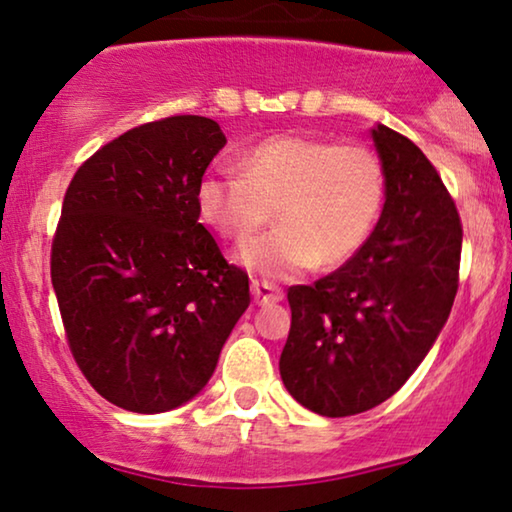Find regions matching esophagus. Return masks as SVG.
Wrapping results in <instances>:
<instances>
[{"mask_svg": "<svg viewBox=\"0 0 512 512\" xmlns=\"http://www.w3.org/2000/svg\"><path fill=\"white\" fill-rule=\"evenodd\" d=\"M251 296H254L256 305H272V303H279V300L284 298V293L275 284L258 282V279H254V282H251Z\"/></svg>", "mask_w": 512, "mask_h": 512, "instance_id": "esophagus-1", "label": "esophagus"}]
</instances>
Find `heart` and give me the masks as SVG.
Here are the masks:
<instances>
[{
  "label": "heart",
  "mask_w": 512,
  "mask_h": 512,
  "mask_svg": "<svg viewBox=\"0 0 512 512\" xmlns=\"http://www.w3.org/2000/svg\"><path fill=\"white\" fill-rule=\"evenodd\" d=\"M237 170L202 174L198 212L216 233L244 244L272 219L279 228L247 244L240 261L263 277H293L349 261L380 221L387 170L366 144L272 135L247 146Z\"/></svg>",
  "instance_id": "1"
}]
</instances>
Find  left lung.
I'll use <instances>...</instances> for the list:
<instances>
[{"label":"left lung","mask_w":512,"mask_h":512,"mask_svg":"<svg viewBox=\"0 0 512 512\" xmlns=\"http://www.w3.org/2000/svg\"><path fill=\"white\" fill-rule=\"evenodd\" d=\"M387 200L368 242L312 286H291L284 387L307 410L349 417L387 401L415 373L450 317L461 221L422 149L377 123Z\"/></svg>","instance_id":"1"}]
</instances>
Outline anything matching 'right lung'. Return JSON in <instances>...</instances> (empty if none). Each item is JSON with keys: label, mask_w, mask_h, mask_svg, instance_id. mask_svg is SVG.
I'll list each match as a JSON object with an SVG mask.
<instances>
[{"label": "right lung", "mask_w": 512, "mask_h": 512, "mask_svg": "<svg viewBox=\"0 0 512 512\" xmlns=\"http://www.w3.org/2000/svg\"><path fill=\"white\" fill-rule=\"evenodd\" d=\"M223 146L212 118H160L95 151L65 193L51 247L62 324L81 373L123 410L200 394L249 307L247 272L198 221L195 193Z\"/></svg>", "instance_id": "right-lung-1"}]
</instances>
